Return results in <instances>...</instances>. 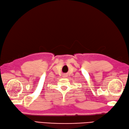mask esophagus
<instances>
[{"instance_id": "1", "label": "esophagus", "mask_w": 129, "mask_h": 129, "mask_svg": "<svg viewBox=\"0 0 129 129\" xmlns=\"http://www.w3.org/2000/svg\"><path fill=\"white\" fill-rule=\"evenodd\" d=\"M67 77V75H66V74L63 75V77Z\"/></svg>"}]
</instances>
